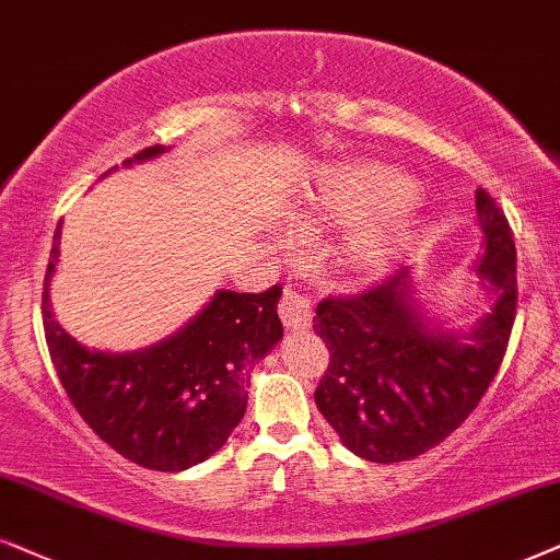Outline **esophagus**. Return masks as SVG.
Listing matches in <instances>:
<instances>
[{"label": "esophagus", "instance_id": "esophagus-1", "mask_svg": "<svg viewBox=\"0 0 560 560\" xmlns=\"http://www.w3.org/2000/svg\"><path fill=\"white\" fill-rule=\"evenodd\" d=\"M279 315L289 330H310L312 325V300L296 289H284L279 302Z\"/></svg>", "mask_w": 560, "mask_h": 560}]
</instances>
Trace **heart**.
<instances>
[{"instance_id": "heart-1", "label": "heart", "mask_w": 560, "mask_h": 560, "mask_svg": "<svg viewBox=\"0 0 560 560\" xmlns=\"http://www.w3.org/2000/svg\"><path fill=\"white\" fill-rule=\"evenodd\" d=\"M417 197L412 178L384 166H338L325 171L304 194V212L325 225H350L369 220L348 243L346 264L353 273L374 271L392 253L401 222L399 210Z\"/></svg>"}]
</instances>
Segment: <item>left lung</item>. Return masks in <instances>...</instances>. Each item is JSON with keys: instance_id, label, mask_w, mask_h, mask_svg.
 <instances>
[{"instance_id": "obj_1", "label": "left lung", "mask_w": 560, "mask_h": 560, "mask_svg": "<svg viewBox=\"0 0 560 560\" xmlns=\"http://www.w3.org/2000/svg\"><path fill=\"white\" fill-rule=\"evenodd\" d=\"M476 218L483 233L476 273L497 302L468 335L424 323L407 266L366 292L317 304L312 327L330 363L315 401L355 456L374 464L422 456L466 422L494 382L517 312V253L502 207L483 189Z\"/></svg>"}]
</instances>
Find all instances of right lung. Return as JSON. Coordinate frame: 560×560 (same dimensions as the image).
<instances>
[{
  "instance_id": "1",
  "label": "right lung",
  "mask_w": 560,
  "mask_h": 560,
  "mask_svg": "<svg viewBox=\"0 0 560 560\" xmlns=\"http://www.w3.org/2000/svg\"><path fill=\"white\" fill-rule=\"evenodd\" d=\"M151 145L125 161L155 159ZM61 222L43 281V330L50 361L71 405L109 448L151 471H184L228 443L248 405V371L284 335L276 302L260 294L218 292L171 338L136 353L86 350L54 319L50 276L58 264Z\"/></svg>"
}]
</instances>
